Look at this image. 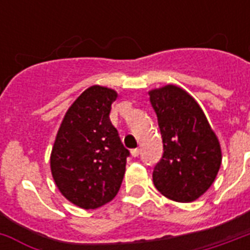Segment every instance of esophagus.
<instances>
[{
	"label": "esophagus",
	"mask_w": 250,
	"mask_h": 250,
	"mask_svg": "<svg viewBox=\"0 0 250 250\" xmlns=\"http://www.w3.org/2000/svg\"><path fill=\"white\" fill-rule=\"evenodd\" d=\"M139 154H140V149H132V150H131V156L132 157H137L139 156Z\"/></svg>",
	"instance_id": "obj_1"
}]
</instances>
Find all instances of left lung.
Segmentation results:
<instances>
[{
	"label": "left lung",
	"mask_w": 250,
	"mask_h": 250,
	"mask_svg": "<svg viewBox=\"0 0 250 250\" xmlns=\"http://www.w3.org/2000/svg\"><path fill=\"white\" fill-rule=\"evenodd\" d=\"M149 100L164 143L153 183L170 200L194 201L217 178L222 164L219 140L197 101L180 86L168 84L149 90Z\"/></svg>",
	"instance_id": "8db88e82"
}]
</instances>
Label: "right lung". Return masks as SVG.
Listing matches in <instances>:
<instances>
[{"label": "right lung", "mask_w": 250, "mask_h": 250, "mask_svg": "<svg viewBox=\"0 0 250 250\" xmlns=\"http://www.w3.org/2000/svg\"><path fill=\"white\" fill-rule=\"evenodd\" d=\"M118 93L92 85L63 117L50 154V170L60 192L82 209H97L121 188L128 149L122 144L109 114Z\"/></svg>", "instance_id": "right-lung-1"}]
</instances>
